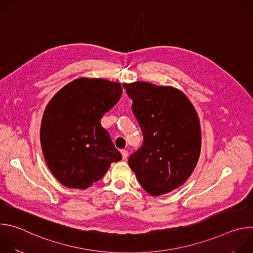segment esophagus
Returning a JSON list of instances; mask_svg holds the SVG:
<instances>
[{
	"label": "esophagus",
	"instance_id": "esophagus-1",
	"mask_svg": "<svg viewBox=\"0 0 253 253\" xmlns=\"http://www.w3.org/2000/svg\"><path fill=\"white\" fill-rule=\"evenodd\" d=\"M121 154H122V157H123V159H124V160L128 157V151H127V150H125V149L121 150Z\"/></svg>",
	"mask_w": 253,
	"mask_h": 253
}]
</instances>
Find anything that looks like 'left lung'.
Segmentation results:
<instances>
[{"instance_id":"1","label":"left lung","mask_w":253,"mask_h":253,"mask_svg":"<svg viewBox=\"0 0 253 253\" xmlns=\"http://www.w3.org/2000/svg\"><path fill=\"white\" fill-rule=\"evenodd\" d=\"M141 127L143 144L128 164L139 183L152 196L182 185L200 155V122L190 100L170 87L137 81L123 84Z\"/></svg>"}]
</instances>
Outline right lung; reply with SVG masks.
I'll use <instances>...</instances> for the list:
<instances>
[{
  "label": "right lung",
  "mask_w": 253,
  "mask_h": 253,
  "mask_svg": "<svg viewBox=\"0 0 253 253\" xmlns=\"http://www.w3.org/2000/svg\"><path fill=\"white\" fill-rule=\"evenodd\" d=\"M120 83L79 78L58 91L48 103L40 130L46 163L58 181L86 189L112 162L122 159L101 118L120 100Z\"/></svg>",
  "instance_id": "right-lung-1"
}]
</instances>
